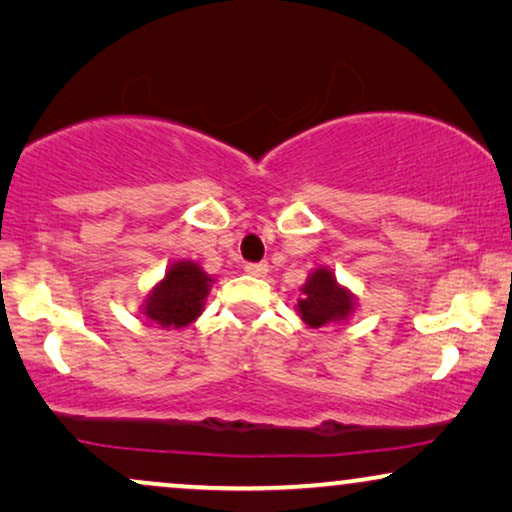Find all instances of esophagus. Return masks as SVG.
<instances>
[{"mask_svg": "<svg viewBox=\"0 0 512 512\" xmlns=\"http://www.w3.org/2000/svg\"><path fill=\"white\" fill-rule=\"evenodd\" d=\"M244 272L251 277H265L268 275V263H247L244 265Z\"/></svg>", "mask_w": 512, "mask_h": 512, "instance_id": "obj_1", "label": "esophagus"}]
</instances>
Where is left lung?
<instances>
[{"mask_svg": "<svg viewBox=\"0 0 512 512\" xmlns=\"http://www.w3.org/2000/svg\"><path fill=\"white\" fill-rule=\"evenodd\" d=\"M296 310L310 328L340 324L354 310V296L328 268H317L300 289Z\"/></svg>", "mask_w": 512, "mask_h": 512, "instance_id": "8db88e82", "label": "left lung"}]
</instances>
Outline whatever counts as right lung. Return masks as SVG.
Masks as SVG:
<instances>
[{"instance_id": "add662e5", "label": "right lung", "mask_w": 512, "mask_h": 512, "mask_svg": "<svg viewBox=\"0 0 512 512\" xmlns=\"http://www.w3.org/2000/svg\"><path fill=\"white\" fill-rule=\"evenodd\" d=\"M214 279L193 261H177L153 286L144 303V317L163 328H184L200 317Z\"/></svg>"}]
</instances>
